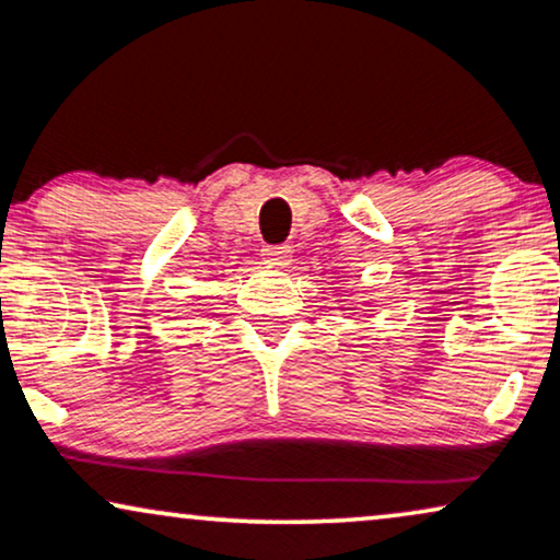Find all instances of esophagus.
<instances>
[{
  "label": "esophagus",
  "instance_id": "esophagus-1",
  "mask_svg": "<svg viewBox=\"0 0 560 560\" xmlns=\"http://www.w3.org/2000/svg\"><path fill=\"white\" fill-rule=\"evenodd\" d=\"M262 257H265V262L278 265V267H285V265H290V257H293V252H290V246H288V244L265 246V249H262Z\"/></svg>",
  "mask_w": 560,
  "mask_h": 560
}]
</instances>
